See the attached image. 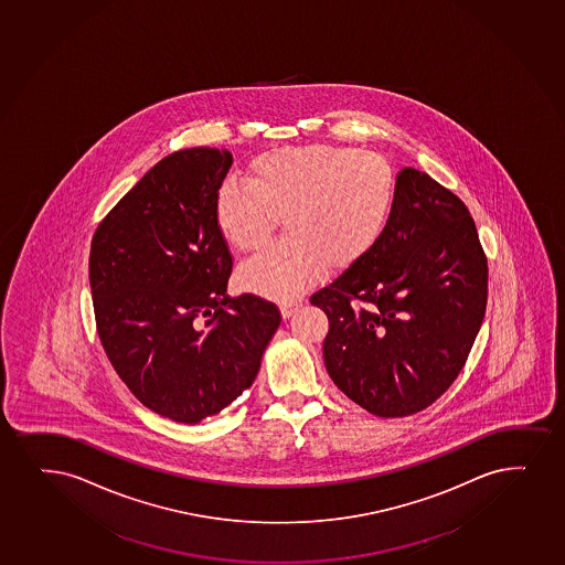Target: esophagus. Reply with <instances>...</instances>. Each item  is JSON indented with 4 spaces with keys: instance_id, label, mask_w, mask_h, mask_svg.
Segmentation results:
<instances>
[{
    "instance_id": "1",
    "label": "esophagus",
    "mask_w": 565,
    "mask_h": 565,
    "mask_svg": "<svg viewBox=\"0 0 565 565\" xmlns=\"http://www.w3.org/2000/svg\"><path fill=\"white\" fill-rule=\"evenodd\" d=\"M300 308V300H284L281 305H279V310H281V316L284 319L291 318L292 312H297Z\"/></svg>"
}]
</instances>
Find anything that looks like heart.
Returning a JSON list of instances; mask_svg holds the SVG:
<instances>
[{
	"mask_svg": "<svg viewBox=\"0 0 565 565\" xmlns=\"http://www.w3.org/2000/svg\"><path fill=\"white\" fill-rule=\"evenodd\" d=\"M397 178L382 154L353 147H281L253 160L246 185L225 183L215 200L221 234L238 252L255 253L273 238L279 215L286 242L239 270L247 291L291 299L323 268H344L384 233Z\"/></svg>",
	"mask_w": 565,
	"mask_h": 565,
	"instance_id": "obj_1",
	"label": "heart"
}]
</instances>
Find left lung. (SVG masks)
<instances>
[{
  "mask_svg": "<svg viewBox=\"0 0 565 565\" xmlns=\"http://www.w3.org/2000/svg\"><path fill=\"white\" fill-rule=\"evenodd\" d=\"M488 300L471 213L431 175L403 168L379 242L310 302L329 318L327 372L380 418L433 405L458 379Z\"/></svg>",
  "mask_w": 565,
  "mask_h": 565,
  "instance_id": "1",
  "label": "left lung"
}]
</instances>
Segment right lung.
<instances>
[{
  "mask_svg": "<svg viewBox=\"0 0 565 565\" xmlns=\"http://www.w3.org/2000/svg\"><path fill=\"white\" fill-rule=\"evenodd\" d=\"M233 154L193 147L157 162L93 236L96 329L134 397L199 424L253 384L281 323L278 306L226 295L233 255L215 200Z\"/></svg>",
  "mask_w": 565,
  "mask_h": 565,
  "instance_id": "add662e5",
  "label": "right lung"
}]
</instances>
